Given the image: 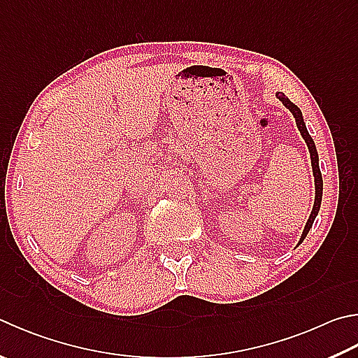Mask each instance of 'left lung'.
<instances>
[{
	"instance_id": "obj_1",
	"label": "left lung",
	"mask_w": 358,
	"mask_h": 358,
	"mask_svg": "<svg viewBox=\"0 0 358 358\" xmlns=\"http://www.w3.org/2000/svg\"><path fill=\"white\" fill-rule=\"evenodd\" d=\"M275 96L283 103L285 108L289 109V113L294 115L296 125L299 128V131H301V134H302L305 144H307V147H308L310 158H311V169H313V177H315V203H313V210H311V214H310V217L307 220V224H305V227H303V231H302V235H301V239H299V243H297V245H299V244L303 241L305 236L308 235L311 225H313L315 219L317 216V213H320V208H321V200H322V175H321V169H320V157H317L315 141L311 139L310 133L307 131V127H305V122H303V117H302L301 109H299L294 105V103H291L288 96H285V94L277 92Z\"/></svg>"
}]
</instances>
